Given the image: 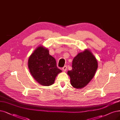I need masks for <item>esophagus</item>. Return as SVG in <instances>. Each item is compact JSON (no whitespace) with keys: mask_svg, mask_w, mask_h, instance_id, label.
<instances>
[{"mask_svg":"<svg viewBox=\"0 0 120 120\" xmlns=\"http://www.w3.org/2000/svg\"><path fill=\"white\" fill-rule=\"evenodd\" d=\"M63 71H64V72H66V70H67V66H64V67H63Z\"/></svg>","mask_w":120,"mask_h":120,"instance_id":"1","label":"esophagus"}]
</instances>
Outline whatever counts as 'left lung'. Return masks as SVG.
<instances>
[{"label":"left lung","mask_w":120,"mask_h":120,"mask_svg":"<svg viewBox=\"0 0 120 120\" xmlns=\"http://www.w3.org/2000/svg\"><path fill=\"white\" fill-rule=\"evenodd\" d=\"M72 70L68 71L71 85L76 89H82L92 80L98 68L97 59L89 49H85L74 57Z\"/></svg>","instance_id":"obj_1"}]
</instances>
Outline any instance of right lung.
<instances>
[{
    "label": "right lung",
    "mask_w": 120,
    "mask_h": 120,
    "mask_svg": "<svg viewBox=\"0 0 120 120\" xmlns=\"http://www.w3.org/2000/svg\"><path fill=\"white\" fill-rule=\"evenodd\" d=\"M28 67L33 78L44 86L53 84L57 75L62 72L57 68L56 60L50 55L48 49L43 45L37 47L30 55Z\"/></svg>",
    "instance_id": "add662e5"
}]
</instances>
